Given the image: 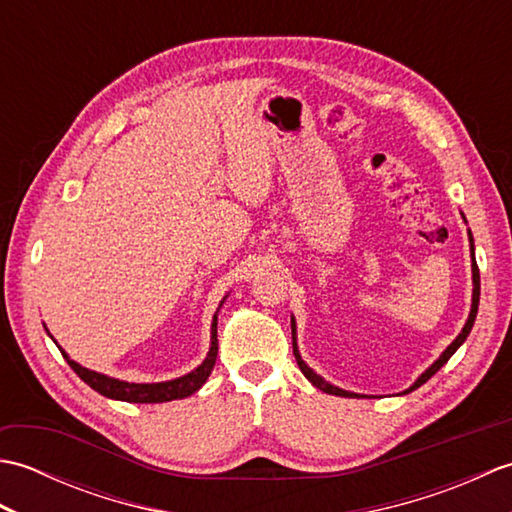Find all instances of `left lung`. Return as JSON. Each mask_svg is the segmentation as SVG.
Wrapping results in <instances>:
<instances>
[{"instance_id":"8db88e82","label":"left lung","mask_w":512,"mask_h":512,"mask_svg":"<svg viewBox=\"0 0 512 512\" xmlns=\"http://www.w3.org/2000/svg\"><path fill=\"white\" fill-rule=\"evenodd\" d=\"M469 239H471V250H473V237H471V231H469ZM477 306H480V268H477V264H475V255H473V306H471V314H469V321H466V325H464V330L460 332V336L458 339H455L447 350H444V354L438 358L436 363H433L427 372H424L416 383H413L407 391H413L416 387H420V385H424L427 383V380L438 372V369L449 361V358L453 356V352L458 350V347L466 341V336H469V332H471V328H473V323H475V314H477ZM292 352H295V358H297V365H299V369L303 372V376H306L310 383L314 385V387H319L321 391H325V394H334V396H356V394H350V391H343V389H339V387H334V385H330V383H325V380L321 378V376H317L312 372V369L301 361V356H299V352H297V343H295V321H292Z\"/></svg>"}]
</instances>
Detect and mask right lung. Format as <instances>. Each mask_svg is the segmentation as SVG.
Here are the masks:
<instances>
[{
	"instance_id": "right-lung-1",
	"label": "right lung",
	"mask_w": 512,
	"mask_h": 512,
	"mask_svg": "<svg viewBox=\"0 0 512 512\" xmlns=\"http://www.w3.org/2000/svg\"><path fill=\"white\" fill-rule=\"evenodd\" d=\"M61 350V347H59ZM63 358H68L61 350ZM215 356H217V317H213V334H211V350L209 356L204 358V363L193 369L191 374L169 380V383H151V385H136V383H125V380H116L110 376L90 372V369L81 367L79 363H74L68 358V365L74 369L76 376H79L83 383H88L94 391H99L101 396L114 398V400H125V402H169V400H178V398H187L195 394L209 378L211 369L215 365Z\"/></svg>"
}]
</instances>
